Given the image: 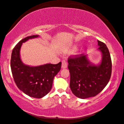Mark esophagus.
<instances>
[{"mask_svg":"<svg viewBox=\"0 0 124 124\" xmlns=\"http://www.w3.org/2000/svg\"><path fill=\"white\" fill-rule=\"evenodd\" d=\"M62 69H66L68 67V64H67V62L65 60H62Z\"/></svg>","mask_w":124,"mask_h":124,"instance_id":"esophagus-1","label":"esophagus"}]
</instances>
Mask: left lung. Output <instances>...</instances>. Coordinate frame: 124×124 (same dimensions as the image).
Instances as JSON below:
<instances>
[{
	"label": "left lung",
	"mask_w": 124,
	"mask_h": 124,
	"mask_svg": "<svg viewBox=\"0 0 124 124\" xmlns=\"http://www.w3.org/2000/svg\"><path fill=\"white\" fill-rule=\"evenodd\" d=\"M102 55L101 63L95 65L83 54L69 56L68 69L70 73L71 90L80 99L94 97L107 85L112 74V60L108 48L97 40Z\"/></svg>",
	"instance_id": "1"
}]
</instances>
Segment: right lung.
I'll use <instances>...</instances> for the list:
<instances>
[{
  "mask_svg": "<svg viewBox=\"0 0 124 124\" xmlns=\"http://www.w3.org/2000/svg\"><path fill=\"white\" fill-rule=\"evenodd\" d=\"M38 37V35L28 36L15 46L12 50L10 65L13 78L19 89L30 97L40 99L51 90L54 77L61 69L62 62L34 67L23 63L19 53L22 43Z\"/></svg>",
  "mask_w": 124,
  "mask_h": 124,
  "instance_id": "1",
  "label": "right lung"
}]
</instances>
